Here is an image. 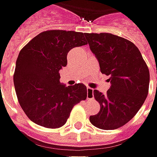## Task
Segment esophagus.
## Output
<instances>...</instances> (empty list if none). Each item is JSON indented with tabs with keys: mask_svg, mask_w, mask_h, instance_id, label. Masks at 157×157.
Returning <instances> with one entry per match:
<instances>
[{
	"mask_svg": "<svg viewBox=\"0 0 157 157\" xmlns=\"http://www.w3.org/2000/svg\"><path fill=\"white\" fill-rule=\"evenodd\" d=\"M94 98V93H93V89L91 88H87V99L90 100Z\"/></svg>",
	"mask_w": 157,
	"mask_h": 157,
	"instance_id": "obj_1",
	"label": "esophagus"
}]
</instances>
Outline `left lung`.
Returning <instances> with one entry per match:
<instances>
[{
  "label": "left lung",
  "instance_id": "1",
  "mask_svg": "<svg viewBox=\"0 0 157 157\" xmlns=\"http://www.w3.org/2000/svg\"><path fill=\"white\" fill-rule=\"evenodd\" d=\"M90 48L98 59L102 74L110 75L111 88L105 95L95 90L100 105L90 117L93 126L116 129L133 119L142 106L149 85L148 67L135 44L111 33H86Z\"/></svg>",
  "mask_w": 157,
  "mask_h": 157
}]
</instances>
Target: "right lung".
Segmentation results:
<instances>
[{
	"instance_id": "1",
	"label": "right lung",
	"mask_w": 157,
	"mask_h": 157,
	"mask_svg": "<svg viewBox=\"0 0 157 157\" xmlns=\"http://www.w3.org/2000/svg\"><path fill=\"white\" fill-rule=\"evenodd\" d=\"M85 33L52 30L41 32L20 51L14 73L17 99L32 122L47 128L64 126L73 107L87 98L82 83L59 82L67 52L87 44Z\"/></svg>"
}]
</instances>
